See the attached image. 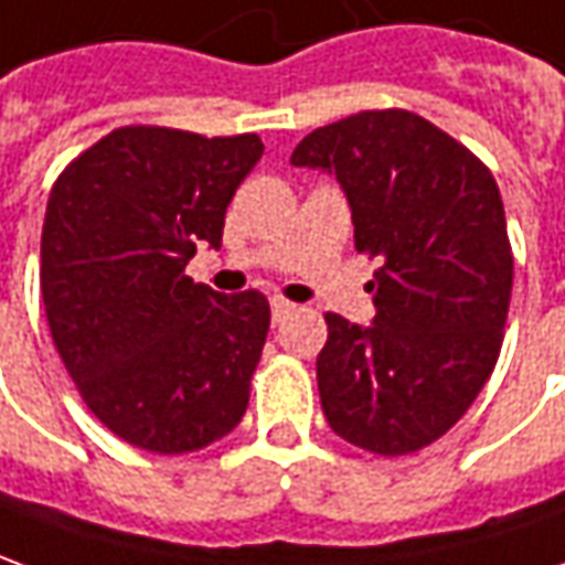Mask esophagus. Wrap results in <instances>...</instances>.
<instances>
[{"instance_id": "34e87169", "label": "esophagus", "mask_w": 565, "mask_h": 565, "mask_svg": "<svg viewBox=\"0 0 565 565\" xmlns=\"http://www.w3.org/2000/svg\"><path fill=\"white\" fill-rule=\"evenodd\" d=\"M294 312H297V302H290V299L284 297L271 299V321H275V324H281L284 318Z\"/></svg>"}]
</instances>
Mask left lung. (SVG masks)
Returning a JSON list of instances; mask_svg holds the SVG:
<instances>
[{
    "label": "left lung",
    "mask_w": 565,
    "mask_h": 565,
    "mask_svg": "<svg viewBox=\"0 0 565 565\" xmlns=\"http://www.w3.org/2000/svg\"><path fill=\"white\" fill-rule=\"evenodd\" d=\"M290 163L337 175L355 250L380 259L374 324L324 315V417L364 451H420L473 405L501 352L513 253L498 182L473 151L398 107L315 129Z\"/></svg>",
    "instance_id": "8db88e82"
}]
</instances>
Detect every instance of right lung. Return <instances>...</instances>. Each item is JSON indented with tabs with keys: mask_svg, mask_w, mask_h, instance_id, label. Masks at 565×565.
<instances>
[{
	"mask_svg": "<svg viewBox=\"0 0 565 565\" xmlns=\"http://www.w3.org/2000/svg\"><path fill=\"white\" fill-rule=\"evenodd\" d=\"M253 132L206 138L122 126L57 175L42 222V306L89 412L122 443L185 455L228 436L250 402L268 299L185 275L222 244L225 210L259 163Z\"/></svg>",
	"mask_w": 565,
	"mask_h": 565,
	"instance_id": "add662e5",
	"label": "right lung"
}]
</instances>
